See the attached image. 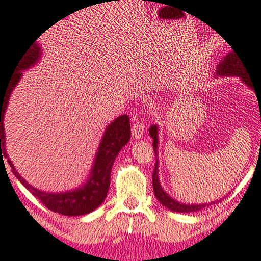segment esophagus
Returning <instances> with one entry per match:
<instances>
[{"instance_id":"esophagus-1","label":"esophagus","mask_w":261,"mask_h":261,"mask_svg":"<svg viewBox=\"0 0 261 261\" xmlns=\"http://www.w3.org/2000/svg\"><path fill=\"white\" fill-rule=\"evenodd\" d=\"M144 122L143 121H135L131 127V135H133L134 139H140L143 138V134H144Z\"/></svg>"}]
</instances>
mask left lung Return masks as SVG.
<instances>
[{
	"label": "left lung",
	"instance_id": "1",
	"mask_svg": "<svg viewBox=\"0 0 261 261\" xmlns=\"http://www.w3.org/2000/svg\"><path fill=\"white\" fill-rule=\"evenodd\" d=\"M234 50V49H233ZM249 72H247L246 66H245L244 61L237 56L236 52H231L227 56H224L223 60L217 65V76H239L241 77L242 82L250 87L251 89L255 90L254 84H252L251 79H250ZM256 93V90H255ZM257 95V94H256ZM149 134H150L151 138L154 139L153 141V148L154 153L156 154L158 151V127L155 125L150 126L149 128ZM153 190L155 198L161 201L162 205H164L166 208H168L169 211L177 212V213H194V212H199L201 209L206 208L211 204H214L216 201H212V203L206 204H182L178 203L177 200L172 199L163 189L159 185V178H158V154L155 155V166H154L153 171Z\"/></svg>",
	"mask_w": 261,
	"mask_h": 261
}]
</instances>
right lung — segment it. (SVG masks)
<instances>
[{
    "label": "right lung",
    "mask_w": 261,
    "mask_h": 261,
    "mask_svg": "<svg viewBox=\"0 0 261 261\" xmlns=\"http://www.w3.org/2000/svg\"><path fill=\"white\" fill-rule=\"evenodd\" d=\"M40 55H42V50H40L39 45L37 43H32L17 62L16 69H15V72L12 74L7 87L2 90L0 88V159L4 161V158H2V154H4V156L7 158V162L11 166V171L16 176V178L34 195L35 198L39 199L40 203H43V205L47 206L48 209H50L55 213L63 214V216H84V214H88L97 209L107 196L113 162H115L116 156L120 153L121 149L130 140V118L127 115H122L107 126L105 135L100 140L89 178L79 189L60 192V194H53V192L40 191V190L30 186L17 173L15 167L12 166L11 161L7 156L6 148H5V141L6 140H5L4 118L7 105H9L10 94H11L15 85L19 83L20 77L22 76L21 71L28 70L33 65H35L39 61Z\"/></svg>",
    "instance_id": "add662e5"
}]
</instances>
